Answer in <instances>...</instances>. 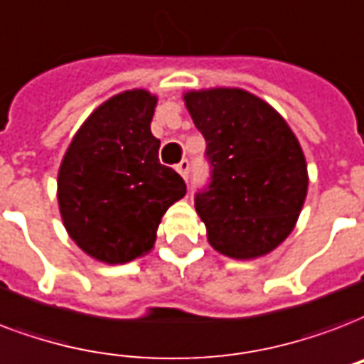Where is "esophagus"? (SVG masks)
Masks as SVG:
<instances>
[{"instance_id":"esophagus-1","label":"esophagus","mask_w":364,"mask_h":364,"mask_svg":"<svg viewBox=\"0 0 364 364\" xmlns=\"http://www.w3.org/2000/svg\"><path fill=\"white\" fill-rule=\"evenodd\" d=\"M176 170H177V173L183 177V179H187L188 170H191V164H188V160H181V162L176 166Z\"/></svg>"}]
</instances>
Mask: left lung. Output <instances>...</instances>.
Returning a JSON list of instances; mask_svg holds the SVG:
<instances>
[{
  "label": "left lung",
  "instance_id": "1",
  "mask_svg": "<svg viewBox=\"0 0 364 364\" xmlns=\"http://www.w3.org/2000/svg\"><path fill=\"white\" fill-rule=\"evenodd\" d=\"M206 139L212 181L194 208L208 242L232 259H256L281 246L307 196V162L298 137L269 102L240 87L183 95Z\"/></svg>",
  "mask_w": 364,
  "mask_h": 364
}]
</instances>
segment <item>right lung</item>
I'll return each mask as SVG.
<instances>
[{
	"mask_svg": "<svg viewBox=\"0 0 364 364\" xmlns=\"http://www.w3.org/2000/svg\"><path fill=\"white\" fill-rule=\"evenodd\" d=\"M156 95L122 91L91 112L66 149L57 200L68 237L97 262L116 265L149 254L162 215L187 187L158 160L151 133Z\"/></svg>",
	"mask_w": 364,
	"mask_h": 364,
	"instance_id": "add662e5",
	"label": "right lung"
}]
</instances>
